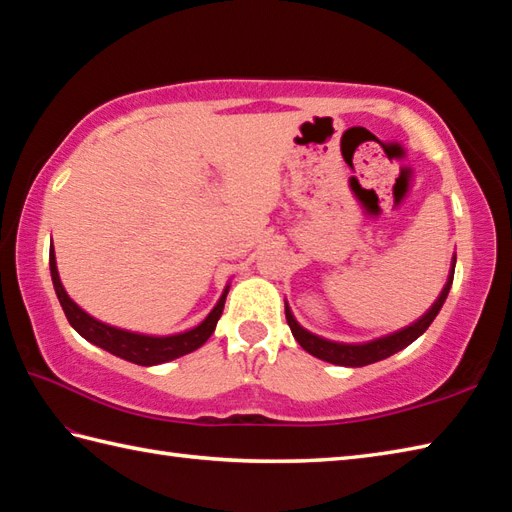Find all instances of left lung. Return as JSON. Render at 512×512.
Here are the masks:
<instances>
[{"label": "left lung", "mask_w": 512, "mask_h": 512, "mask_svg": "<svg viewBox=\"0 0 512 512\" xmlns=\"http://www.w3.org/2000/svg\"><path fill=\"white\" fill-rule=\"evenodd\" d=\"M453 273H455V257H453V264H451V270H449L447 284H444L436 303H433V306L427 312H424L418 321H413L411 325H407V328H402L398 332H391L387 336H380V339H374V341H367V343H336V341L321 339V336L301 328V325L295 321V317H292L288 303H286V321L290 325L292 336H295L297 343L303 347V350H306L312 356L321 358V361H328L332 365H343V367L372 365L376 361H383V358H387L391 354L405 350L407 345H411L424 330L429 328L433 319L438 317V312L444 306V301H447V295H449L451 284H453Z\"/></svg>", "instance_id": "obj_1"}]
</instances>
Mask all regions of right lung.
I'll use <instances>...</instances> for the list:
<instances>
[{
  "label": "right lung",
  "mask_w": 512,
  "mask_h": 512,
  "mask_svg": "<svg viewBox=\"0 0 512 512\" xmlns=\"http://www.w3.org/2000/svg\"><path fill=\"white\" fill-rule=\"evenodd\" d=\"M50 275H52L54 292H57L65 317H68L72 328L79 332L83 339L103 347V350H107L114 356L125 358L129 363L145 365V367L173 361V358H180L184 354L198 350V347H202L206 341H209L217 321L222 317L224 301L228 295V286H226L220 301H217V306L209 312V317H206L200 325H195L193 330L171 334V336H149V334L129 332V330H121V328H114V325L96 321L88 312L76 306V303L68 297V292H65L59 279L54 250H50Z\"/></svg>",
  "instance_id": "right-lung-1"
}]
</instances>
